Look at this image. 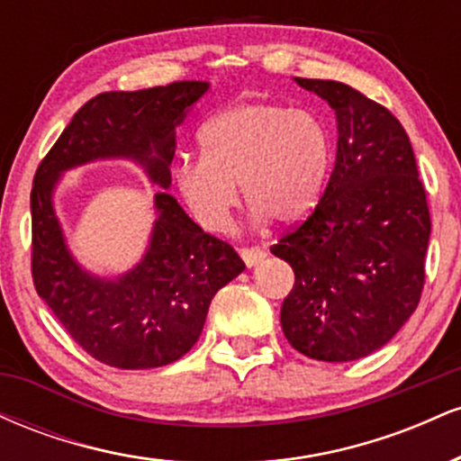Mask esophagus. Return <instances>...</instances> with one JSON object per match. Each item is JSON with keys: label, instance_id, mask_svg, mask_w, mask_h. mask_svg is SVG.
<instances>
[{"label": "esophagus", "instance_id": "obj_1", "mask_svg": "<svg viewBox=\"0 0 461 461\" xmlns=\"http://www.w3.org/2000/svg\"><path fill=\"white\" fill-rule=\"evenodd\" d=\"M240 258H242V262H245L247 267L251 268V267H256V264H260L264 258H267V251H264V249H260V247L240 249Z\"/></svg>", "mask_w": 461, "mask_h": 461}]
</instances>
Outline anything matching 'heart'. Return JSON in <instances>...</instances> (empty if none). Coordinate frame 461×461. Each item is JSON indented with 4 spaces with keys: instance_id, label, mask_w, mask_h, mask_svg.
<instances>
[{
    "instance_id": "heart-1",
    "label": "heart",
    "mask_w": 461,
    "mask_h": 461,
    "mask_svg": "<svg viewBox=\"0 0 461 461\" xmlns=\"http://www.w3.org/2000/svg\"><path fill=\"white\" fill-rule=\"evenodd\" d=\"M201 158L176 164V186L190 214L221 231L242 197L251 219L293 225L314 212L333 167L325 121L277 102H245L223 110L199 131Z\"/></svg>"
}]
</instances>
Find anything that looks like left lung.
I'll use <instances>...</instances> for the list:
<instances>
[{"mask_svg": "<svg viewBox=\"0 0 461 461\" xmlns=\"http://www.w3.org/2000/svg\"><path fill=\"white\" fill-rule=\"evenodd\" d=\"M336 113V164L305 223L271 247L293 267L282 330L321 362L366 357L414 314L431 221L399 119L333 79L294 77Z\"/></svg>", "mask_w": 461, "mask_h": 461, "instance_id": "8db88e82", "label": "left lung"}]
</instances>
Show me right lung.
I'll list each match as a JSON object with an SVG mask.
<instances>
[{
  "mask_svg": "<svg viewBox=\"0 0 461 461\" xmlns=\"http://www.w3.org/2000/svg\"><path fill=\"white\" fill-rule=\"evenodd\" d=\"M210 82H173L134 93H102L73 114L39 164L32 186V277L39 297L88 356L114 368L176 362L203 330L210 301L245 271L227 242L205 234L167 190L176 128ZM97 159H131L154 185V221L141 260L128 274L86 272L66 245L53 193L67 170Z\"/></svg>",
  "mask_w": 461,
  "mask_h": 461,
  "instance_id": "right-lung-1",
  "label": "right lung"
}]
</instances>
